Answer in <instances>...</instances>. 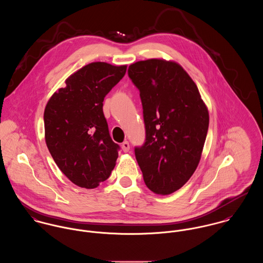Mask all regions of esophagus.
Returning a JSON list of instances; mask_svg holds the SVG:
<instances>
[{"mask_svg": "<svg viewBox=\"0 0 263 263\" xmlns=\"http://www.w3.org/2000/svg\"><path fill=\"white\" fill-rule=\"evenodd\" d=\"M121 149L124 152V153H127L129 151V143L127 141H124L122 144H121Z\"/></svg>", "mask_w": 263, "mask_h": 263, "instance_id": "34e87169", "label": "esophagus"}]
</instances>
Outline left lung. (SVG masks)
Returning <instances> with one entry per match:
<instances>
[{"instance_id":"left-lung-1","label":"left lung","mask_w":263,"mask_h":263,"mask_svg":"<svg viewBox=\"0 0 263 263\" xmlns=\"http://www.w3.org/2000/svg\"><path fill=\"white\" fill-rule=\"evenodd\" d=\"M128 76L140 90L146 142L135 154L147 187L168 195L196 170L210 115L196 84L176 62L149 59L134 63Z\"/></svg>"}]
</instances>
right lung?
I'll return each mask as SVG.
<instances>
[{"mask_svg": "<svg viewBox=\"0 0 263 263\" xmlns=\"http://www.w3.org/2000/svg\"><path fill=\"white\" fill-rule=\"evenodd\" d=\"M126 68L90 63L68 77L46 103V146L61 171L80 187H97L115 167L119 146L110 138L102 107Z\"/></svg>", "mask_w": 263, "mask_h": 263, "instance_id": "1", "label": "right lung"}]
</instances>
